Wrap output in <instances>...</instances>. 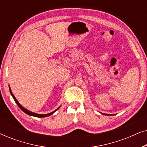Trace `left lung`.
Listing matches in <instances>:
<instances>
[{"label": "left lung", "instance_id": "8db88e82", "mask_svg": "<svg viewBox=\"0 0 147 147\" xmlns=\"http://www.w3.org/2000/svg\"><path fill=\"white\" fill-rule=\"evenodd\" d=\"M100 113H101V112H100ZM102 114H104V115H106V116H112L113 115V114H104V113H101Z\"/></svg>", "mask_w": 147, "mask_h": 147}]
</instances>
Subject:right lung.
<instances>
[{
    "mask_svg": "<svg viewBox=\"0 0 147 147\" xmlns=\"http://www.w3.org/2000/svg\"><path fill=\"white\" fill-rule=\"evenodd\" d=\"M9 90H10V92H11V96H13V99H14V100H15V102H16V104H17L18 106H19V107L21 108V110H23V111L25 112V113H26L27 114H28V115H29V116H35V117H38V118H44V117H47V116H51V114H53L54 112H55V111H57V110L59 109V108L61 107V106H59V108H57V109L56 110H54V111H53L52 112H50V113H48V114H37V113H35V112H31V111H29V110H27L26 109V108H25L23 107V106L22 105H21V104L19 103V102L17 101V100L16 99V98L15 97V96H14V94H13V92H12V91H11V88H10V86H9Z\"/></svg>",
    "mask_w": 147,
    "mask_h": 147,
    "instance_id": "add662e5",
    "label": "right lung"
}]
</instances>
